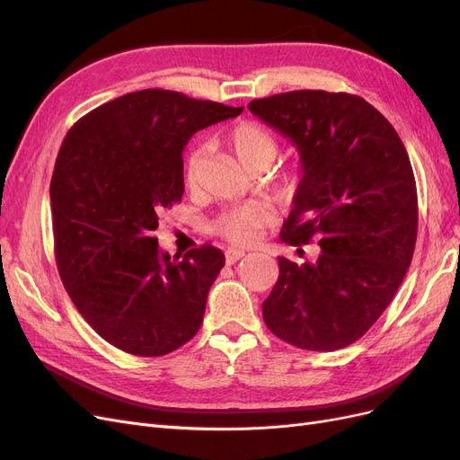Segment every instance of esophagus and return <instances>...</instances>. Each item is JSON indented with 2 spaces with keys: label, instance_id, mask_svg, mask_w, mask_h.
Segmentation results:
<instances>
[{
  "label": "esophagus",
  "instance_id": "1",
  "mask_svg": "<svg viewBox=\"0 0 460 460\" xmlns=\"http://www.w3.org/2000/svg\"><path fill=\"white\" fill-rule=\"evenodd\" d=\"M245 255V252H242V249H234V247H228L226 249V264H234L238 262L242 257Z\"/></svg>",
  "mask_w": 460,
  "mask_h": 460
}]
</instances>
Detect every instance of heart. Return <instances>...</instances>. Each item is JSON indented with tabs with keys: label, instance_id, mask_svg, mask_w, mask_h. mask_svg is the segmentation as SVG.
Masks as SVG:
<instances>
[{
	"label": "heart",
	"instance_id": "1",
	"mask_svg": "<svg viewBox=\"0 0 460 460\" xmlns=\"http://www.w3.org/2000/svg\"><path fill=\"white\" fill-rule=\"evenodd\" d=\"M226 146L235 153V157L249 171L267 169V166L276 159L280 151V142L272 130L262 127L255 120H242L235 122L232 128L225 134ZM207 157V147L203 144L191 147L186 164H184V180L188 188H196L201 180L203 163ZM297 186V174H289L278 182L284 193L294 191ZM270 218V208L262 203H247L235 205L222 211L213 222L211 232L220 235L232 243L247 245L255 242L261 228L267 225Z\"/></svg>",
	"mask_w": 460,
	"mask_h": 460
}]
</instances>
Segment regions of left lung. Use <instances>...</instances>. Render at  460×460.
Masks as SVG:
<instances>
[{
	"label": "left lung",
	"instance_id": "left-lung-1",
	"mask_svg": "<svg viewBox=\"0 0 460 460\" xmlns=\"http://www.w3.org/2000/svg\"><path fill=\"white\" fill-rule=\"evenodd\" d=\"M249 111L299 151L303 176L282 242L323 249L301 267L278 257L262 318L301 349H341L380 318L411 267L419 199L407 149L380 111L351 93L296 90Z\"/></svg>",
	"mask_w": 460,
	"mask_h": 460
}]
</instances>
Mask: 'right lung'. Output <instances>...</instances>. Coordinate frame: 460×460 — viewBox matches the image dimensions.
Segmentation results:
<instances>
[{"label": "right lung", "instance_id": "obj_1", "mask_svg": "<svg viewBox=\"0 0 460 460\" xmlns=\"http://www.w3.org/2000/svg\"><path fill=\"white\" fill-rule=\"evenodd\" d=\"M242 111L153 88L66 132L49 186L55 261L78 313L119 349L161 357L198 333L225 253L205 243L171 259L153 232L182 199L190 137Z\"/></svg>", "mask_w": 460, "mask_h": 460}]
</instances>
